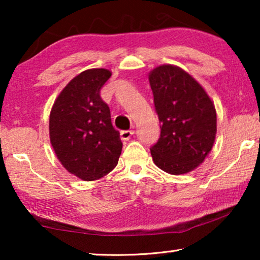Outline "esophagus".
Segmentation results:
<instances>
[{"mask_svg": "<svg viewBox=\"0 0 260 260\" xmlns=\"http://www.w3.org/2000/svg\"><path fill=\"white\" fill-rule=\"evenodd\" d=\"M135 134L134 130H124V131H120V138H122L123 141H129L131 137H133V135Z\"/></svg>", "mask_w": 260, "mask_h": 260, "instance_id": "34e87169", "label": "esophagus"}]
</instances>
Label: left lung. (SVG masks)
<instances>
[{"mask_svg":"<svg viewBox=\"0 0 260 260\" xmlns=\"http://www.w3.org/2000/svg\"><path fill=\"white\" fill-rule=\"evenodd\" d=\"M149 83L161 123V136L150 149L152 161L173 175L189 173L214 144V103L189 73L169 63L150 71Z\"/></svg>","mask_w":260,"mask_h":260,"instance_id":"1","label":"left lung"}]
</instances>
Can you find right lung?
I'll return each instance as SVG.
<instances>
[{
    "instance_id": "1",
    "label": "right lung",
    "mask_w": 260,
    "mask_h": 260,
    "mask_svg": "<svg viewBox=\"0 0 260 260\" xmlns=\"http://www.w3.org/2000/svg\"><path fill=\"white\" fill-rule=\"evenodd\" d=\"M111 71L91 69L74 77L56 97L49 115V140L67 172L94 181L115 168L122 152L101 88Z\"/></svg>"
}]
</instances>
